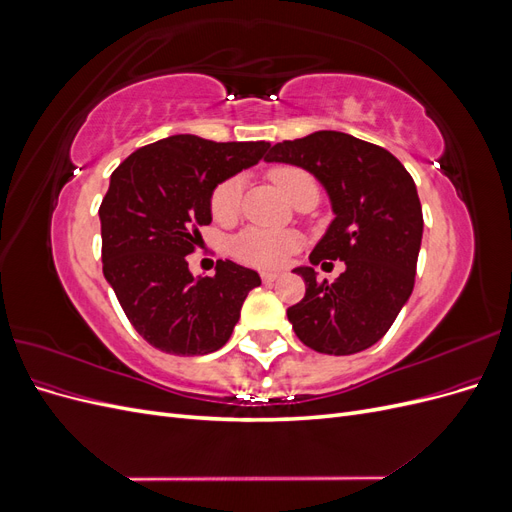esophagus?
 Instances as JSON below:
<instances>
[{
    "instance_id": "obj_1",
    "label": "esophagus",
    "mask_w": 512,
    "mask_h": 512,
    "mask_svg": "<svg viewBox=\"0 0 512 512\" xmlns=\"http://www.w3.org/2000/svg\"><path fill=\"white\" fill-rule=\"evenodd\" d=\"M260 277H262V282H265V284H273L277 280V273L265 271V273H260Z\"/></svg>"
}]
</instances>
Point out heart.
<instances>
[{
	"mask_svg": "<svg viewBox=\"0 0 512 512\" xmlns=\"http://www.w3.org/2000/svg\"><path fill=\"white\" fill-rule=\"evenodd\" d=\"M269 179L288 200L307 188H316L314 177L299 166L282 164L269 170ZM241 190L243 181L239 175L228 177L215 185L209 207L215 220L232 222L241 209ZM301 239L297 232L290 230H269V228H245L232 239V254L241 262L256 269H280L284 262L299 250Z\"/></svg>",
	"mask_w": 512,
	"mask_h": 512,
	"instance_id": "1",
	"label": "heart"
}]
</instances>
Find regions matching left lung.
<instances>
[{
  "label": "left lung",
  "instance_id": "obj_1",
  "mask_svg": "<svg viewBox=\"0 0 512 512\" xmlns=\"http://www.w3.org/2000/svg\"><path fill=\"white\" fill-rule=\"evenodd\" d=\"M265 160L301 166L324 185L335 220L309 262H346L333 284L318 282L312 267L294 269L305 280V297L288 307L294 333L322 354L374 346L414 288L423 239L414 179L391 151L333 130L277 143Z\"/></svg>",
  "mask_w": 512,
  "mask_h": 512
}]
</instances>
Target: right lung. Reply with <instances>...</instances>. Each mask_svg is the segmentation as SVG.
<instances>
[{
    "mask_svg": "<svg viewBox=\"0 0 512 512\" xmlns=\"http://www.w3.org/2000/svg\"><path fill=\"white\" fill-rule=\"evenodd\" d=\"M269 147L175 134L136 149L113 170L100 205L102 271L153 348L194 356L230 339L260 275L218 260L213 277L196 280L185 256L203 241L198 228L211 224L215 185L258 164Z\"/></svg>",
    "mask_w": 512,
    "mask_h": 512,
    "instance_id": "1",
    "label": "right lung"
}]
</instances>
